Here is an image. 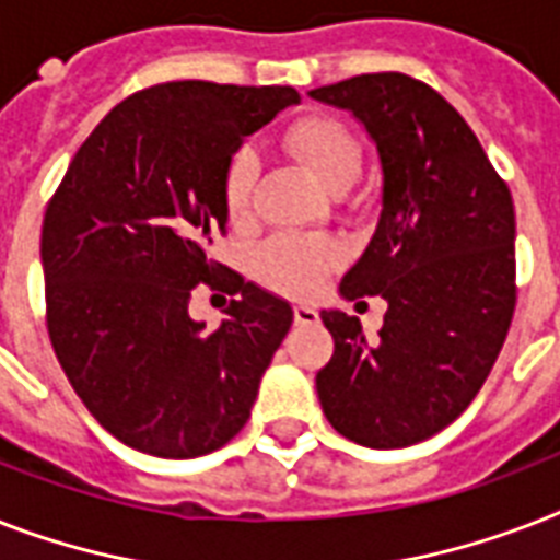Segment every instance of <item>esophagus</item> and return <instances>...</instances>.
<instances>
[{"label":"esophagus","instance_id":"esophagus-1","mask_svg":"<svg viewBox=\"0 0 560 560\" xmlns=\"http://www.w3.org/2000/svg\"><path fill=\"white\" fill-rule=\"evenodd\" d=\"M293 319H296V325H314L319 316H316L314 307L296 305V307H293Z\"/></svg>","mask_w":560,"mask_h":560}]
</instances>
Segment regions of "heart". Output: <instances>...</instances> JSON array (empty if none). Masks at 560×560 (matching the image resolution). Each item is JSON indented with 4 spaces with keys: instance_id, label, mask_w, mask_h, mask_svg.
Here are the masks:
<instances>
[{
    "instance_id": "obj_1",
    "label": "heart",
    "mask_w": 560,
    "mask_h": 560,
    "mask_svg": "<svg viewBox=\"0 0 560 560\" xmlns=\"http://www.w3.org/2000/svg\"><path fill=\"white\" fill-rule=\"evenodd\" d=\"M284 148L305 165L319 186L331 194L349 191L363 165V151L349 127L331 116L299 118L284 130ZM258 183V156L253 148L232 153L223 177V200L232 218H244ZM340 261L331 237L276 235L255 253V270L267 284L284 293H311L323 276Z\"/></svg>"
}]
</instances>
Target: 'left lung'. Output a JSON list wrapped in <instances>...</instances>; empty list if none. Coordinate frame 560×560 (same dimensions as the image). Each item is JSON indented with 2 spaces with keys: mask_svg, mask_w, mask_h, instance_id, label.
<instances>
[{
  "mask_svg": "<svg viewBox=\"0 0 560 560\" xmlns=\"http://www.w3.org/2000/svg\"><path fill=\"white\" fill-rule=\"evenodd\" d=\"M307 95L349 109L377 148L383 209L340 296L389 305L374 342L358 316L323 311L334 354L316 395L351 442L409 447L468 409L503 349L517 296L512 194L468 121L409 74H358Z\"/></svg>",
  "mask_w": 560,
  "mask_h": 560,
  "instance_id": "8db88e82",
  "label": "left lung"
}]
</instances>
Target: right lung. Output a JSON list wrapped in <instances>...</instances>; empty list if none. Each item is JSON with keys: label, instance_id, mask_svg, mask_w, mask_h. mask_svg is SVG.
Instances as JSON below:
<instances>
[{"label": "right lung", "instance_id": "add662e5", "mask_svg": "<svg viewBox=\"0 0 560 560\" xmlns=\"http://www.w3.org/2000/svg\"><path fill=\"white\" fill-rule=\"evenodd\" d=\"M293 86L171 81L125 98L69 162L43 220L48 337L107 433L162 459L218 451L246 424L258 383L293 323L270 290L220 272L223 177L246 136ZM206 280L237 292L206 332L187 314Z\"/></svg>", "mask_w": 560, "mask_h": 560}]
</instances>
